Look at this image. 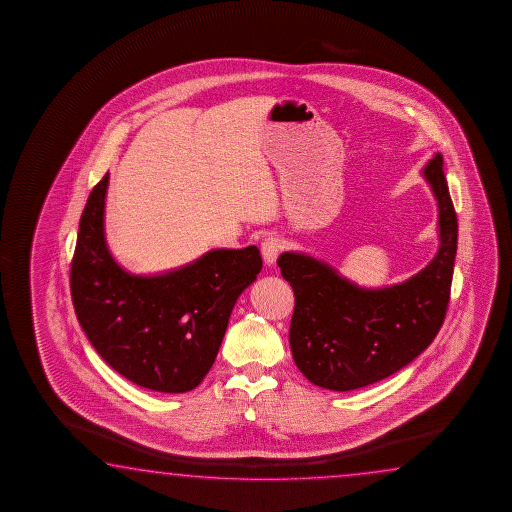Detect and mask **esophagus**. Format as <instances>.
Returning a JSON list of instances; mask_svg holds the SVG:
<instances>
[{
  "label": "esophagus",
  "instance_id": "34e87169",
  "mask_svg": "<svg viewBox=\"0 0 512 512\" xmlns=\"http://www.w3.org/2000/svg\"><path fill=\"white\" fill-rule=\"evenodd\" d=\"M283 251V242L278 236H267L261 243V254L267 265H274L278 260L279 252Z\"/></svg>",
  "mask_w": 512,
  "mask_h": 512
}]
</instances>
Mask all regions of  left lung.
Listing matches in <instances>:
<instances>
[{"label":"left lung","mask_w":512,"mask_h":512,"mask_svg":"<svg viewBox=\"0 0 512 512\" xmlns=\"http://www.w3.org/2000/svg\"><path fill=\"white\" fill-rule=\"evenodd\" d=\"M439 206V251L416 276L385 288H360L328 263L299 252L278 258L295 295L290 349L299 371L322 389H360L410 364L432 344L450 303L457 213L435 154L423 168Z\"/></svg>","instance_id":"obj_1"}]
</instances>
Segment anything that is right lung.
I'll list each match as a JSON object with an SVG mask.
<instances>
[{
	"mask_svg": "<svg viewBox=\"0 0 512 512\" xmlns=\"http://www.w3.org/2000/svg\"><path fill=\"white\" fill-rule=\"evenodd\" d=\"M109 174L89 193L71 261V297L96 353L145 389H195L217 358L234 303L260 274V249H217L159 276H132L104 234Z\"/></svg>",
	"mask_w": 512,
	"mask_h": 512,
	"instance_id": "1",
	"label": "right lung"
}]
</instances>
